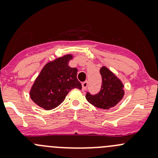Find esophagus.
<instances>
[{
  "label": "esophagus",
  "mask_w": 158,
  "mask_h": 158,
  "mask_svg": "<svg viewBox=\"0 0 158 158\" xmlns=\"http://www.w3.org/2000/svg\"><path fill=\"white\" fill-rule=\"evenodd\" d=\"M82 91H85V89H87V86H88V82H87L86 81L84 82H82Z\"/></svg>",
  "instance_id": "esophagus-1"
}]
</instances>
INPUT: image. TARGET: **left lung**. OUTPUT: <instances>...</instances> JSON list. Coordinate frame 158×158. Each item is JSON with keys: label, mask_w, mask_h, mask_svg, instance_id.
Masks as SVG:
<instances>
[{"label": "left lung", "mask_w": 158, "mask_h": 158, "mask_svg": "<svg viewBox=\"0 0 158 158\" xmlns=\"http://www.w3.org/2000/svg\"><path fill=\"white\" fill-rule=\"evenodd\" d=\"M102 83L101 90L96 95L87 92L85 98L94 106L102 109L114 107L125 95L124 85L122 81L106 66L100 69Z\"/></svg>", "instance_id": "obj_1"}]
</instances>
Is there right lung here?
<instances>
[{
    "label": "right lung",
    "instance_id": "1",
    "mask_svg": "<svg viewBox=\"0 0 158 158\" xmlns=\"http://www.w3.org/2000/svg\"><path fill=\"white\" fill-rule=\"evenodd\" d=\"M73 58L72 54H66L44 66L30 91V98L38 106L53 109L64 101L72 89H82L76 77L78 69L69 66Z\"/></svg>",
    "mask_w": 158,
    "mask_h": 158
}]
</instances>
